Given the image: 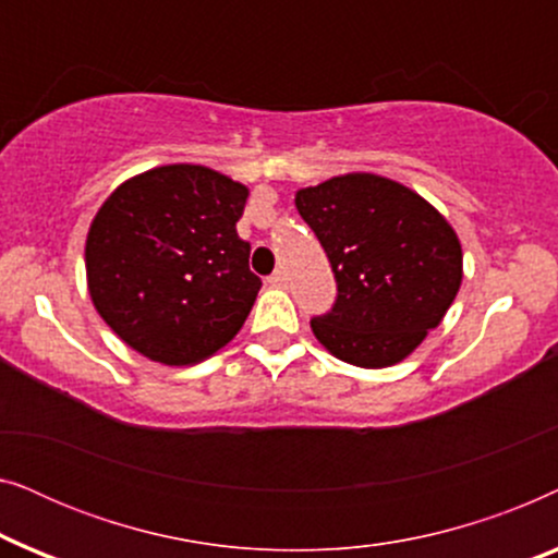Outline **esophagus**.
<instances>
[{"label": "esophagus", "mask_w": 558, "mask_h": 558, "mask_svg": "<svg viewBox=\"0 0 558 558\" xmlns=\"http://www.w3.org/2000/svg\"><path fill=\"white\" fill-rule=\"evenodd\" d=\"M266 281H269L271 287H284V281H287V274H284V271H274L271 277L266 279Z\"/></svg>", "instance_id": "obj_1"}]
</instances>
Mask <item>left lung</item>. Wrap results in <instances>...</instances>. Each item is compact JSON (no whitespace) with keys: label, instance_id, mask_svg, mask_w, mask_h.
<instances>
[{"label":"left lung","instance_id":"1","mask_svg":"<svg viewBox=\"0 0 558 558\" xmlns=\"http://www.w3.org/2000/svg\"><path fill=\"white\" fill-rule=\"evenodd\" d=\"M296 210L330 258L338 300L312 332L357 368H388L422 345L462 284V246L441 213L380 174L296 190Z\"/></svg>","mask_w":558,"mask_h":558}]
</instances>
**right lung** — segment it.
I'll list each match as a JSON object with an SVG mask.
<instances>
[{"label": "right lung", "mask_w": 558, "mask_h": 558, "mask_svg": "<svg viewBox=\"0 0 558 558\" xmlns=\"http://www.w3.org/2000/svg\"><path fill=\"white\" fill-rule=\"evenodd\" d=\"M246 197L203 165L155 167L106 197L86 239L88 294L129 348L195 365L235 338L262 289L235 233Z\"/></svg>", "instance_id": "add662e5"}]
</instances>
